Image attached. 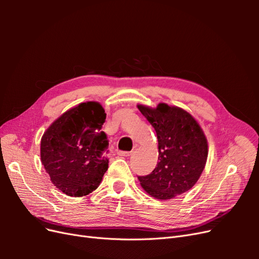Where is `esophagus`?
Instances as JSON below:
<instances>
[{"label":"esophagus","instance_id":"34e87169","mask_svg":"<svg viewBox=\"0 0 259 259\" xmlns=\"http://www.w3.org/2000/svg\"><path fill=\"white\" fill-rule=\"evenodd\" d=\"M117 154L121 155V156H130L132 154V152H130V151H119V152H117Z\"/></svg>","mask_w":259,"mask_h":259}]
</instances>
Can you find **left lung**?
Instances as JSON below:
<instances>
[{"instance_id": "left-lung-1", "label": "left lung", "mask_w": 259, "mask_h": 259, "mask_svg": "<svg viewBox=\"0 0 259 259\" xmlns=\"http://www.w3.org/2000/svg\"><path fill=\"white\" fill-rule=\"evenodd\" d=\"M155 130L159 161L151 174L138 177L152 198L169 200L190 190L205 167L206 136L195 117L183 108L160 103L155 108L137 105Z\"/></svg>"}]
</instances>
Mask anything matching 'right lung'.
<instances>
[{
    "label": "right lung",
    "instance_id": "add662e5",
    "mask_svg": "<svg viewBox=\"0 0 259 259\" xmlns=\"http://www.w3.org/2000/svg\"><path fill=\"white\" fill-rule=\"evenodd\" d=\"M105 109L85 101L55 120L41 138V162L53 185L69 197L96 190L108 169Z\"/></svg>",
    "mask_w": 259,
    "mask_h": 259
}]
</instances>
